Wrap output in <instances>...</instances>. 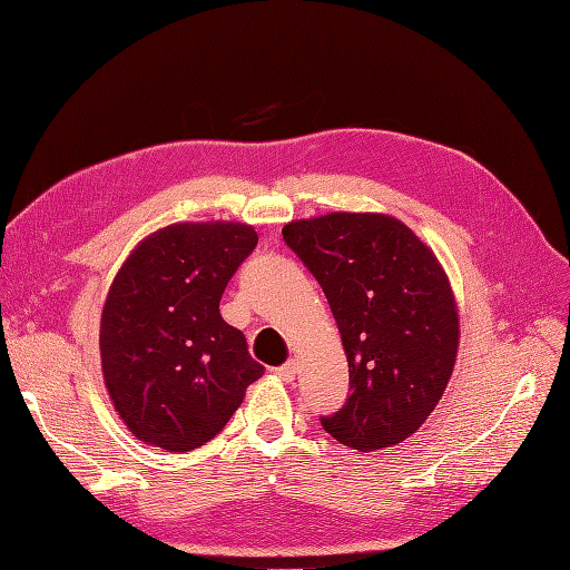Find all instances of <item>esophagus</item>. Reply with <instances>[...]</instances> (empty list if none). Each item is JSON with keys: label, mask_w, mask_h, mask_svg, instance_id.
<instances>
[{"label": "esophagus", "mask_w": 570, "mask_h": 570, "mask_svg": "<svg viewBox=\"0 0 570 570\" xmlns=\"http://www.w3.org/2000/svg\"><path fill=\"white\" fill-rule=\"evenodd\" d=\"M295 373H297V364H295V361H285L283 366L275 368V375H281L285 383H292V381H295Z\"/></svg>", "instance_id": "esophagus-1"}]
</instances>
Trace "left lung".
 Listing matches in <instances>:
<instances>
[{"label":"left lung","mask_w":570,"mask_h":570,"mask_svg":"<svg viewBox=\"0 0 570 570\" xmlns=\"http://www.w3.org/2000/svg\"><path fill=\"white\" fill-rule=\"evenodd\" d=\"M323 287L350 364V396L321 416L358 452L396 444L425 423L454 371L459 316L435 254L402 220L327 214L283 228Z\"/></svg>","instance_id":"1"}]
</instances>
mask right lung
Here are the masks:
<instances>
[{
  "instance_id": "1",
  "label": "right lung",
  "mask_w": 570,
  "mask_h": 570,
  "mask_svg": "<svg viewBox=\"0 0 570 570\" xmlns=\"http://www.w3.org/2000/svg\"><path fill=\"white\" fill-rule=\"evenodd\" d=\"M256 243L243 223H178L149 235L118 271L101 312V371L137 440L197 450L264 375L245 335L218 312Z\"/></svg>"
}]
</instances>
